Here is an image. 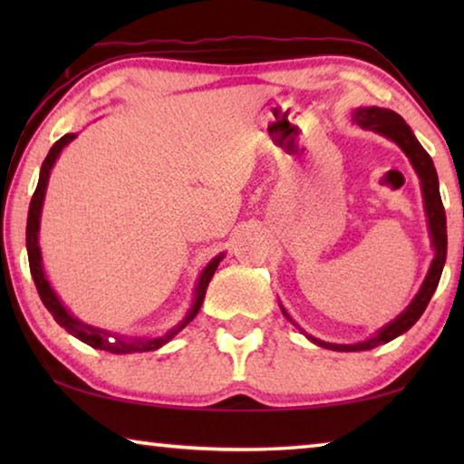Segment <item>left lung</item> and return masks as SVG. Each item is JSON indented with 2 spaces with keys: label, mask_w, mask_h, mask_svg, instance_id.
I'll return each mask as SVG.
<instances>
[{
  "label": "left lung",
  "mask_w": 464,
  "mask_h": 464,
  "mask_svg": "<svg viewBox=\"0 0 464 464\" xmlns=\"http://www.w3.org/2000/svg\"><path fill=\"white\" fill-rule=\"evenodd\" d=\"M352 119H354L358 127L374 130V132H379V135L391 139L392 143H397L403 149V153L410 157L411 166L415 169V174H418L420 184H421L423 207H426V215H428L431 247H434V260H431L428 276H426V280H423L420 293L415 295V298L410 303V307H407L397 319H392L391 324L379 329V332H376L372 337H368V340L358 342V343H329V342H321L313 335H307L313 343H317V345H321V348H327V350H335V352L372 350V348H376V345L387 343L391 340H395L397 335L405 334L407 329H410L415 321L421 317V313L426 311L431 295L436 293V286L440 282V276H442V268L446 262V246H449V235H446V213L442 207V198H440L438 174H436L434 161H431V157L426 153V149L420 145V140L415 139L413 130L407 127L401 116L387 108H376V106L356 108L354 112H352ZM280 309H282V313H285V317L288 321H293L288 317L285 307H280Z\"/></svg>",
  "instance_id": "obj_1"
}]
</instances>
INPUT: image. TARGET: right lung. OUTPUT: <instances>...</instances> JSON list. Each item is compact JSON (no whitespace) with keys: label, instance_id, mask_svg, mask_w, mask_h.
Listing matches in <instances>:
<instances>
[{"label":"right lung","instance_id":"obj_1","mask_svg":"<svg viewBox=\"0 0 464 464\" xmlns=\"http://www.w3.org/2000/svg\"><path fill=\"white\" fill-rule=\"evenodd\" d=\"M75 137L77 135H72V132H69V135H65V137H61L57 143L51 147L49 155H46V160L43 161L41 178H38V186H36V190L33 194V200H30L28 223H26V249H28L30 274H33L36 290H38V295H41V301L44 303V307L49 309V313L54 317V321H57L61 327H65L69 334L75 335L77 340H82L83 343H88V345H92V348H96V350L112 352V354H135V352L157 350V348H161L163 343H168L171 337L182 332V329L196 317V313L200 311L202 301H204V295H207L208 282H210V278H213L217 266L221 264L225 254L213 257V260L208 262L207 268L202 270L200 278H198V285H196V290H194V303H192L190 311L186 313V317L179 321L178 325L171 327L169 332H166V334L153 335V337H127V335H116V334L104 332V329L93 327V325H88V324H82L80 319H75L72 313H69L65 307H63V303L59 301V296L54 295V290L51 288L49 280H46L44 270H43L41 246H38V231H41V213H43V202H44L46 184H49L51 169L54 166V161H57L59 153L69 143H72Z\"/></svg>","mask_w":464,"mask_h":464}]
</instances>
